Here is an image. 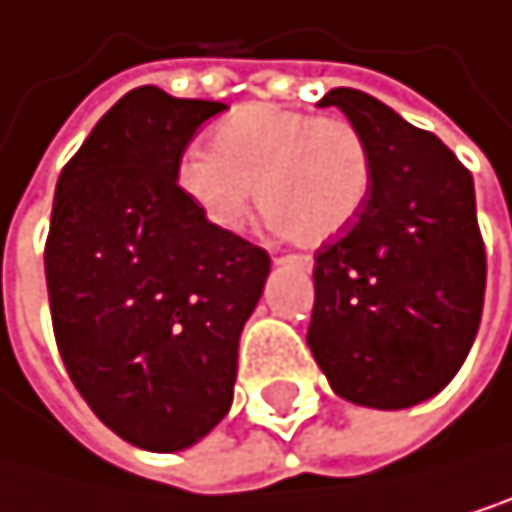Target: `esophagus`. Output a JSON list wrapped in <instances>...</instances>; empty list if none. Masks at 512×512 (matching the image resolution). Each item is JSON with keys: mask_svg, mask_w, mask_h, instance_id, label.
Returning <instances> with one entry per match:
<instances>
[{"mask_svg": "<svg viewBox=\"0 0 512 512\" xmlns=\"http://www.w3.org/2000/svg\"><path fill=\"white\" fill-rule=\"evenodd\" d=\"M287 262H293V265H299V268L311 271V259H308V256H290Z\"/></svg>", "mask_w": 512, "mask_h": 512, "instance_id": "esophagus-1", "label": "esophagus"}]
</instances>
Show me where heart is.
Listing matches in <instances>:
<instances>
[{"label":"heart","mask_w":512,"mask_h":512,"mask_svg":"<svg viewBox=\"0 0 512 512\" xmlns=\"http://www.w3.org/2000/svg\"><path fill=\"white\" fill-rule=\"evenodd\" d=\"M210 149L180 158L176 186L225 235L244 232L256 195L268 222L305 247L339 238L366 207L372 152L342 115L250 103L213 127Z\"/></svg>","instance_id":"1"}]
</instances>
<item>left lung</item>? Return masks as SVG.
Returning <instances> with one entry per match:
<instances>
[{
    "label": "left lung",
    "mask_w": 512,
    "mask_h": 512,
    "mask_svg": "<svg viewBox=\"0 0 512 512\" xmlns=\"http://www.w3.org/2000/svg\"><path fill=\"white\" fill-rule=\"evenodd\" d=\"M372 152L366 207L317 250L308 348L348 403L409 409L440 394L476 339L485 247L470 170L391 106L332 88Z\"/></svg>",
    "instance_id": "left-lung-1"
}]
</instances>
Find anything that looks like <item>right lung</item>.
Returning a JSON list of instances; mask_svg holds the SVG:
<instances>
[{
    "instance_id": "1",
    "label": "right lung",
    "mask_w": 512,
    "mask_h": 512,
    "mask_svg": "<svg viewBox=\"0 0 512 512\" xmlns=\"http://www.w3.org/2000/svg\"><path fill=\"white\" fill-rule=\"evenodd\" d=\"M222 109L134 88L54 192L45 280L60 357L94 415L146 452H183L232 409L238 342L271 271L176 186L189 140Z\"/></svg>"
}]
</instances>
